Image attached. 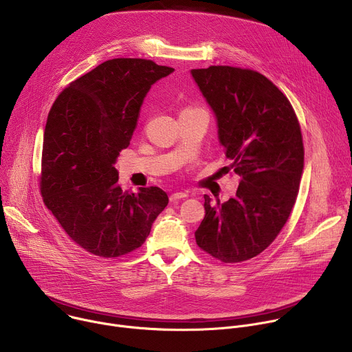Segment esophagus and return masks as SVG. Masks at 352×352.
Wrapping results in <instances>:
<instances>
[{
    "mask_svg": "<svg viewBox=\"0 0 352 352\" xmlns=\"http://www.w3.org/2000/svg\"><path fill=\"white\" fill-rule=\"evenodd\" d=\"M189 195L186 193V192H175V193H173L171 196H170V200L171 202H177V200H179V199H186Z\"/></svg>",
    "mask_w": 352,
    "mask_h": 352,
    "instance_id": "obj_1",
    "label": "esophagus"
}]
</instances>
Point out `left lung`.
<instances>
[{"mask_svg":"<svg viewBox=\"0 0 352 352\" xmlns=\"http://www.w3.org/2000/svg\"><path fill=\"white\" fill-rule=\"evenodd\" d=\"M217 121L219 142L239 175L236 195L212 205L196 243L213 258L238 263L258 256L289 217L304 173V143L295 111L276 85L234 67L192 69Z\"/></svg>","mask_w":352,"mask_h":352,"instance_id":"left-lung-1","label":"left lung"}]
</instances>
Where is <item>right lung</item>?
Instances as JSON below:
<instances>
[{
	"label": "right lung",
	"instance_id": "add662e5",
	"mask_svg": "<svg viewBox=\"0 0 352 352\" xmlns=\"http://www.w3.org/2000/svg\"><path fill=\"white\" fill-rule=\"evenodd\" d=\"M170 67L114 58L71 82L48 113L40 189L47 209L89 254L118 258L142 246L168 205L157 188L122 190L114 164L147 91Z\"/></svg>",
	"mask_w": 352,
	"mask_h": 352
}]
</instances>
